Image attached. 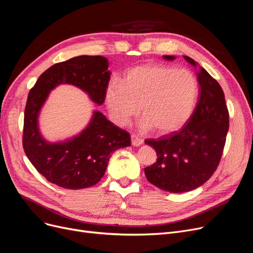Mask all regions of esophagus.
Masks as SVG:
<instances>
[{"label": "esophagus", "instance_id": "obj_1", "mask_svg": "<svg viewBox=\"0 0 253 253\" xmlns=\"http://www.w3.org/2000/svg\"><path fill=\"white\" fill-rule=\"evenodd\" d=\"M131 142H132L133 146L138 147V146L142 145V142H144V139L140 138L138 135L132 134V135H131Z\"/></svg>", "mask_w": 253, "mask_h": 253}]
</instances>
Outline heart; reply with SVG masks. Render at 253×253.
Masks as SVG:
<instances>
[{
	"label": "heart",
	"mask_w": 253,
	"mask_h": 253,
	"mask_svg": "<svg viewBox=\"0 0 253 253\" xmlns=\"http://www.w3.org/2000/svg\"><path fill=\"white\" fill-rule=\"evenodd\" d=\"M200 94L196 75L188 69L150 64L130 69L123 83L106 89V102L116 123L124 125L138 115L140 128L155 129L158 134L180 130L191 118Z\"/></svg>",
	"instance_id": "obj_1"
}]
</instances>
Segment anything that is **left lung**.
Returning <instances> with one entry per match:
<instances>
[{
	"label": "left lung",
	"instance_id": "left-lung-1",
	"mask_svg": "<svg viewBox=\"0 0 253 253\" xmlns=\"http://www.w3.org/2000/svg\"><path fill=\"white\" fill-rule=\"evenodd\" d=\"M184 59L194 66L201 86L194 112L179 132L145 140L157 153V161L145 169L148 181L172 193L191 191L212 177L222 156L229 122L220 84L193 59Z\"/></svg>",
	"mask_w": 253,
	"mask_h": 253
}]
</instances>
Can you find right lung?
<instances>
[{
    "mask_svg": "<svg viewBox=\"0 0 253 253\" xmlns=\"http://www.w3.org/2000/svg\"><path fill=\"white\" fill-rule=\"evenodd\" d=\"M101 56H80L52 65L43 72L28 95L24 119L23 146L27 157L48 182L66 189H84L101 180L111 154L129 147L130 134L95 111L87 126L64 141L42 137L38 117L51 90L72 84L85 92L98 105L104 102L111 72Z\"/></svg>",
    "mask_w": 253,
    "mask_h": 253,
    "instance_id": "add662e5",
    "label": "right lung"
}]
</instances>
